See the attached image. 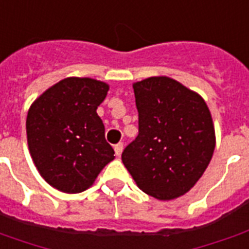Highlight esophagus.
Listing matches in <instances>:
<instances>
[{
    "instance_id": "1",
    "label": "esophagus",
    "mask_w": 249,
    "mask_h": 249,
    "mask_svg": "<svg viewBox=\"0 0 249 249\" xmlns=\"http://www.w3.org/2000/svg\"><path fill=\"white\" fill-rule=\"evenodd\" d=\"M123 149H124V144H123V142H119V144L114 145V152H116L117 156H120V155L123 153Z\"/></svg>"
}]
</instances>
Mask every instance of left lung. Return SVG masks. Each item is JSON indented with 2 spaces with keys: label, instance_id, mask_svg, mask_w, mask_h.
<instances>
[{
  "label": "left lung",
  "instance_id": "1",
  "mask_svg": "<svg viewBox=\"0 0 249 249\" xmlns=\"http://www.w3.org/2000/svg\"><path fill=\"white\" fill-rule=\"evenodd\" d=\"M139 136L123 162L142 192L173 200L195 187L213 156L216 135L204 98L167 76L133 84Z\"/></svg>",
  "mask_w": 249,
  "mask_h": 249
}]
</instances>
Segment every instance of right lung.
<instances>
[{"label": "right lung", "instance_id": "right-lung-1", "mask_svg": "<svg viewBox=\"0 0 249 249\" xmlns=\"http://www.w3.org/2000/svg\"><path fill=\"white\" fill-rule=\"evenodd\" d=\"M108 90L104 81L66 77L30 105L26 117L30 156L41 178L61 192H84L114 159L97 114Z\"/></svg>", "mask_w": 249, "mask_h": 249}]
</instances>
